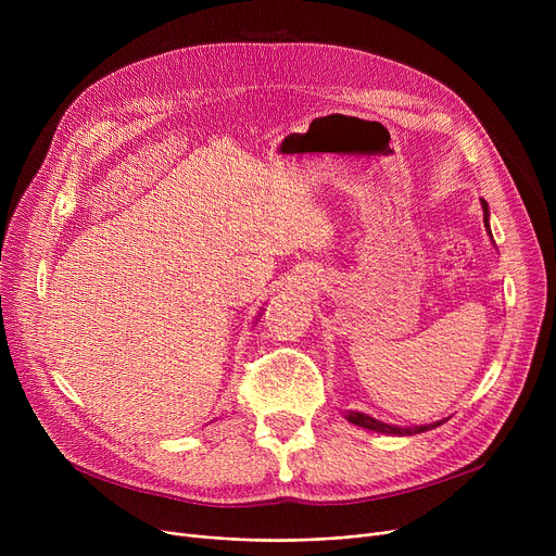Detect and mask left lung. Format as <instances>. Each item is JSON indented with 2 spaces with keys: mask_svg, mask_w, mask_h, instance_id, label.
<instances>
[{
  "mask_svg": "<svg viewBox=\"0 0 556 556\" xmlns=\"http://www.w3.org/2000/svg\"><path fill=\"white\" fill-rule=\"evenodd\" d=\"M482 210H484V223L489 227V207L486 202L482 200ZM349 421L361 426V428H367V430H374V432H386V434H415V432H424V430H430L434 426H440V421L437 424H430V426H417V428H399V426H390V424H383V421H376L374 417L369 415H363V413H346L344 415Z\"/></svg>",
  "mask_w": 556,
  "mask_h": 556,
  "instance_id": "1",
  "label": "left lung"
}]
</instances>
